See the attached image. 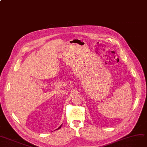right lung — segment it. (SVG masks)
Masks as SVG:
<instances>
[{
  "label": "right lung",
  "instance_id": "right-lung-1",
  "mask_svg": "<svg viewBox=\"0 0 147 147\" xmlns=\"http://www.w3.org/2000/svg\"><path fill=\"white\" fill-rule=\"evenodd\" d=\"M62 125H61V126H60V127H59L58 128V129H59V128H61V126H62Z\"/></svg>",
  "mask_w": 147,
  "mask_h": 147
}]
</instances>
